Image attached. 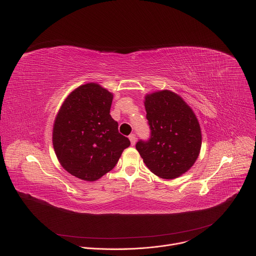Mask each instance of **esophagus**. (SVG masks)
<instances>
[{"label": "esophagus", "instance_id": "34e87169", "mask_svg": "<svg viewBox=\"0 0 256 256\" xmlns=\"http://www.w3.org/2000/svg\"><path fill=\"white\" fill-rule=\"evenodd\" d=\"M128 138H130V140L132 146H134V144H136V134H130L128 136Z\"/></svg>", "mask_w": 256, "mask_h": 256}]
</instances>
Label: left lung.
<instances>
[{
    "instance_id": "1",
    "label": "left lung",
    "mask_w": 256,
    "mask_h": 256,
    "mask_svg": "<svg viewBox=\"0 0 256 256\" xmlns=\"http://www.w3.org/2000/svg\"><path fill=\"white\" fill-rule=\"evenodd\" d=\"M150 138L136 149L154 174L173 179L196 162L202 147L200 124L192 108L177 94L159 91L144 97Z\"/></svg>"
}]
</instances>
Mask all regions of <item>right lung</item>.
Returning a JSON list of instances; mask_svg holds the SVG:
<instances>
[{"label": "right lung", "instance_id": "add662e5", "mask_svg": "<svg viewBox=\"0 0 256 256\" xmlns=\"http://www.w3.org/2000/svg\"><path fill=\"white\" fill-rule=\"evenodd\" d=\"M112 94L89 83L72 91L56 116L52 142L60 165L72 175L95 181L116 165L130 140L110 114Z\"/></svg>", "mask_w": 256, "mask_h": 256}]
</instances>
